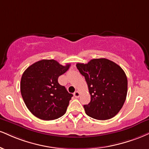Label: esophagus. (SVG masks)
<instances>
[{
	"label": "esophagus",
	"mask_w": 149,
	"mask_h": 149,
	"mask_svg": "<svg viewBox=\"0 0 149 149\" xmlns=\"http://www.w3.org/2000/svg\"><path fill=\"white\" fill-rule=\"evenodd\" d=\"M73 95H74V96L76 98H79L80 97V92H78V91H76V92H74V94H73Z\"/></svg>",
	"instance_id": "34e87169"
}]
</instances>
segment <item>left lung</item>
Segmentation results:
<instances>
[{"mask_svg": "<svg viewBox=\"0 0 149 149\" xmlns=\"http://www.w3.org/2000/svg\"><path fill=\"white\" fill-rule=\"evenodd\" d=\"M85 76L91 101L84 105L87 115L98 120L114 117L122 108L128 91L126 73L118 64L105 58L76 64Z\"/></svg>", "mask_w": 149, "mask_h": 149, "instance_id": "1", "label": "left lung"}]
</instances>
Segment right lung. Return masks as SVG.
<instances>
[{
	"label": "right lung",
	"mask_w": 149,
	"mask_h": 149,
	"mask_svg": "<svg viewBox=\"0 0 149 149\" xmlns=\"http://www.w3.org/2000/svg\"><path fill=\"white\" fill-rule=\"evenodd\" d=\"M54 60H42L30 65L21 80V93L26 107L36 117L49 121L67 111L73 96L58 82L59 76L69 69Z\"/></svg>",
	"instance_id": "obj_1"
}]
</instances>
